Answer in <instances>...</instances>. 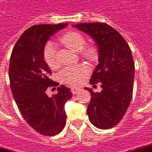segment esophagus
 <instances>
[{
    "mask_svg": "<svg viewBox=\"0 0 152 152\" xmlns=\"http://www.w3.org/2000/svg\"><path fill=\"white\" fill-rule=\"evenodd\" d=\"M79 91H80V88H79V87H72L71 88V91L74 93V94H77Z\"/></svg>",
    "mask_w": 152,
    "mask_h": 152,
    "instance_id": "34e87169",
    "label": "esophagus"
}]
</instances>
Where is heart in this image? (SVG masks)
<instances>
[{
    "instance_id": "1",
    "label": "heart",
    "mask_w": 152,
    "mask_h": 152,
    "mask_svg": "<svg viewBox=\"0 0 152 152\" xmlns=\"http://www.w3.org/2000/svg\"><path fill=\"white\" fill-rule=\"evenodd\" d=\"M61 40L69 48L75 52H80L86 45V40L80 33L70 31L61 35ZM83 56L87 59L94 60L96 57V52L93 48H88L83 52ZM44 58L45 62L50 68H56L57 61V48L55 43L49 42L44 48ZM89 69L86 65H78L69 66L64 69L60 73V78L63 83L69 85H75L80 83L88 74Z\"/></svg>"
}]
</instances>
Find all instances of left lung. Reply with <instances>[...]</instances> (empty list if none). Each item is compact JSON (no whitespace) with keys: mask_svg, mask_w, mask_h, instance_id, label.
I'll return each mask as SVG.
<instances>
[{"mask_svg":"<svg viewBox=\"0 0 152 152\" xmlns=\"http://www.w3.org/2000/svg\"><path fill=\"white\" fill-rule=\"evenodd\" d=\"M90 35L98 47L99 64L93 71L90 83H101L100 92L85 88L91 93L87 115L93 126L107 129L117 126L127 111L133 95L134 63L125 39L106 23L73 25Z\"/></svg>","mask_w":152,"mask_h":152,"instance_id":"8db88e82","label":"left lung"}]
</instances>
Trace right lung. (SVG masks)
<instances>
[{"mask_svg":"<svg viewBox=\"0 0 152 152\" xmlns=\"http://www.w3.org/2000/svg\"><path fill=\"white\" fill-rule=\"evenodd\" d=\"M67 23L35 25L20 36L10 61L9 77L11 91L20 113L36 132L46 136L59 134L65 126V104L73 94L61 85L57 93L48 96V87L59 83L48 77L51 69L44 58V47L48 39Z\"/></svg>","mask_w":152,"mask_h":152,"instance_id":"add662e5","label":"right lung"}]
</instances>
